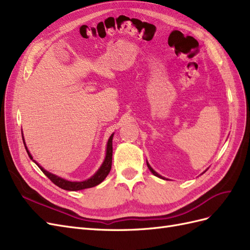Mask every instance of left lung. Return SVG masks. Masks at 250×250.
Returning <instances> with one entry per match:
<instances>
[{
    "mask_svg": "<svg viewBox=\"0 0 250 250\" xmlns=\"http://www.w3.org/2000/svg\"><path fill=\"white\" fill-rule=\"evenodd\" d=\"M147 166H148V168H149V170L151 171V173H152V174H153V175H155V176H157V177H160V178H162V179H166L165 177H163L162 175H160V174H158L157 172H155V171H154V170H153L152 168H151V166L149 165V163H148V162H147ZM204 172H206V171H204Z\"/></svg>",
    "mask_w": 250,
    "mask_h": 250,
    "instance_id": "1",
    "label": "left lung"
}]
</instances>
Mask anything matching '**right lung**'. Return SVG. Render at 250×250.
Listing matches in <instances>:
<instances>
[{
  "label": "right lung",
  "instance_id": "obj_1",
  "mask_svg": "<svg viewBox=\"0 0 250 250\" xmlns=\"http://www.w3.org/2000/svg\"><path fill=\"white\" fill-rule=\"evenodd\" d=\"M24 137V135H22ZM112 138H113V133L110 135L108 142H107V146H106V154H105V158L104 161L101 165V167L98 169V171L94 174L92 177H89L86 180H83V181H70V180H66L64 178L59 177L55 174H52L50 172H48L47 170H44L42 166H40V164H37L34 160H33V156L30 154L29 150L26 146V143L24 138H22V142H24V145L25 148L27 150V153L29 155V157L31 158V160L39 166L40 169L43 172L44 175H46L53 184L56 185L57 187L63 188V190L66 191H79V190H84V188H93L96 187L99 184H101L102 181L106 178V176L108 175V173L111 169V161H112Z\"/></svg>",
  "mask_w": 250,
  "mask_h": 250
}]
</instances>
